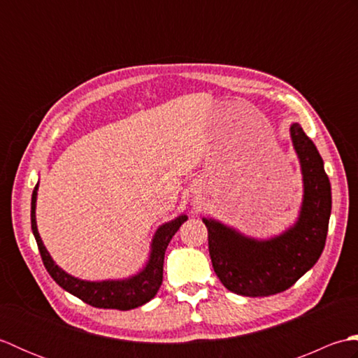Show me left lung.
<instances>
[{
  "label": "left lung",
  "instance_id": "left-lung-1",
  "mask_svg": "<svg viewBox=\"0 0 358 358\" xmlns=\"http://www.w3.org/2000/svg\"><path fill=\"white\" fill-rule=\"evenodd\" d=\"M299 157L303 199L299 217L278 235L250 237L220 220L203 217L209 255L220 281L231 292L268 296L283 292L320 258L328 235L332 196L323 159L299 123L289 127Z\"/></svg>",
  "mask_w": 358,
  "mask_h": 358
}]
</instances>
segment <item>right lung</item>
Wrapping results in <instances>:
<instances>
[{"mask_svg":"<svg viewBox=\"0 0 358 358\" xmlns=\"http://www.w3.org/2000/svg\"><path fill=\"white\" fill-rule=\"evenodd\" d=\"M38 181L34 194H32V206H30V222H32V232L36 240L38 249L43 258L45 269L50 273V277L57 281V285L62 286L64 291L78 296L80 300L90 306L103 308V309H118V310H129L134 308L143 306L144 303L150 301L157 295L159 286L163 281V263H164V252L167 245L172 237L183 224L187 215L181 214L175 217L171 222H166L158 226L154 237L150 241V250L146 264L143 268L126 278H112V280H81L67 273L64 269L53 262L49 250L45 249L44 243L40 237L36 227V195H38Z\"/></svg>","mask_w":358,"mask_h":358,"instance_id":"add662e5","label":"right lung"}]
</instances>
